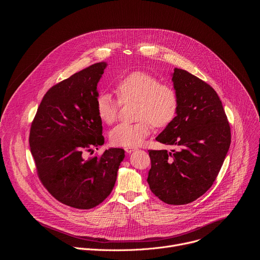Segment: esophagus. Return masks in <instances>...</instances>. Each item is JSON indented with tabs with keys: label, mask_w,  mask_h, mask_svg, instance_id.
I'll return each mask as SVG.
<instances>
[{
	"label": "esophagus",
	"mask_w": 260,
	"mask_h": 260,
	"mask_svg": "<svg viewBox=\"0 0 260 260\" xmlns=\"http://www.w3.org/2000/svg\"><path fill=\"white\" fill-rule=\"evenodd\" d=\"M124 150H125V152H126V153H132V152H134L136 149H135V148L126 147V148H124Z\"/></svg>",
	"instance_id": "1"
}]
</instances>
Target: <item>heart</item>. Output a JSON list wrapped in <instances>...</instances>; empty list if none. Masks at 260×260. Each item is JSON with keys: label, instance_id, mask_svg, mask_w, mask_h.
Returning a JSON list of instances; mask_svg holds the SVG:
<instances>
[{"label": "heart", "instance_id": "b5f03b06", "mask_svg": "<svg viewBox=\"0 0 260 260\" xmlns=\"http://www.w3.org/2000/svg\"><path fill=\"white\" fill-rule=\"evenodd\" d=\"M117 99L101 93L95 101L96 113L106 124H113L121 104L136 102V123H120L110 132V141L118 147H136L149 136L152 126L165 127L177 115L179 101L176 91L145 72H133L116 84Z\"/></svg>", "mask_w": 260, "mask_h": 260}]
</instances>
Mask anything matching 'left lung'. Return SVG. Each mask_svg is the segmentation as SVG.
I'll list each match as a JSON object with an SVG mask.
<instances>
[{"label": "left lung", "instance_id": "obj_1", "mask_svg": "<svg viewBox=\"0 0 260 260\" xmlns=\"http://www.w3.org/2000/svg\"><path fill=\"white\" fill-rule=\"evenodd\" d=\"M177 116L156 141L179 150H148L151 191L169 205H186L213 185L231 146V126L223 106L212 86L189 72L175 69Z\"/></svg>", "mask_w": 260, "mask_h": 260}]
</instances>
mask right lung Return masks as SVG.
I'll list each match as a JSON object with an SVG mask.
<instances>
[{
	"mask_svg": "<svg viewBox=\"0 0 260 260\" xmlns=\"http://www.w3.org/2000/svg\"><path fill=\"white\" fill-rule=\"evenodd\" d=\"M106 66L93 63L49 88L30 125L28 142L41 183L55 200L76 209H92L107 199L124 158L121 148L87 157L104 144L95 101Z\"/></svg>",
	"mask_w": 260,
	"mask_h": 260,
	"instance_id": "add662e5",
	"label": "right lung"
}]
</instances>
